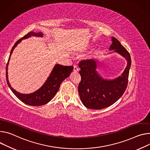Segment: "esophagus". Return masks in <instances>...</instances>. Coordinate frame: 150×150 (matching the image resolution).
Instances as JSON below:
<instances>
[{
	"label": "esophagus",
	"instance_id": "34e87169",
	"mask_svg": "<svg viewBox=\"0 0 150 150\" xmlns=\"http://www.w3.org/2000/svg\"><path fill=\"white\" fill-rule=\"evenodd\" d=\"M78 71H79V69H78V66L76 65H74V72H78Z\"/></svg>",
	"mask_w": 150,
	"mask_h": 150
}]
</instances>
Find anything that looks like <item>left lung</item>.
Segmentation results:
<instances>
[{
    "label": "left lung",
    "instance_id": "8db88e82",
    "mask_svg": "<svg viewBox=\"0 0 150 150\" xmlns=\"http://www.w3.org/2000/svg\"><path fill=\"white\" fill-rule=\"evenodd\" d=\"M110 50L119 53L127 62V66L121 76L110 80L102 78L96 71L97 62L91 60L81 61L79 72L81 80L78 86V93L83 105L92 110H101L117 102L124 94L127 86L131 57L129 52L115 38Z\"/></svg>",
    "mask_w": 150,
    "mask_h": 150
}]
</instances>
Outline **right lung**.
Here are the masks:
<instances>
[{"label":"right lung","mask_w":150,"mask_h":150,"mask_svg":"<svg viewBox=\"0 0 150 150\" xmlns=\"http://www.w3.org/2000/svg\"><path fill=\"white\" fill-rule=\"evenodd\" d=\"M31 36L42 37L43 36V33L41 32L35 33L33 32H29L26 35H25L24 37L19 39L18 40H17L16 42V44L13 46L11 50L10 56L6 64V82L9 87L10 88L12 93L14 94L17 96V98H18L21 102L30 106H41L48 103L53 98V97L55 96L60 88L62 83L66 78H67L68 76H69L71 73L74 69V67L73 66H65L57 64L53 68L51 73L50 74L48 79L46 80L45 83L44 84V85L36 91L30 94H24L16 91L11 86L8 81V66L9 61L13 49L17 47V45L23 39H27Z\"/></svg>","instance_id":"right-lung-1"}]
</instances>
